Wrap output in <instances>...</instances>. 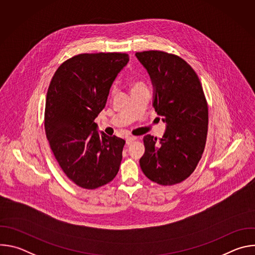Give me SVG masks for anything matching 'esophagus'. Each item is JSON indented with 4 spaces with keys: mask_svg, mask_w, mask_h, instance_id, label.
I'll use <instances>...</instances> for the list:
<instances>
[{
    "mask_svg": "<svg viewBox=\"0 0 255 255\" xmlns=\"http://www.w3.org/2000/svg\"><path fill=\"white\" fill-rule=\"evenodd\" d=\"M137 140V137H135V136H130V137H128L127 139H126V143L128 144V145H130L132 142H134V141H136Z\"/></svg>",
    "mask_w": 255,
    "mask_h": 255,
    "instance_id": "obj_1",
    "label": "esophagus"
}]
</instances>
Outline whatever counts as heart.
<instances>
[{
  "instance_id": "1",
  "label": "heart",
  "mask_w": 255,
  "mask_h": 255,
  "mask_svg": "<svg viewBox=\"0 0 255 255\" xmlns=\"http://www.w3.org/2000/svg\"><path fill=\"white\" fill-rule=\"evenodd\" d=\"M141 86H144L142 83H140V82H136V83H134L133 84V86H132V90L133 89H135V88H138V87H141ZM115 92V89H113L112 90V93H114Z\"/></svg>"
}]
</instances>
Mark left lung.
<instances>
[{
	"label": "left lung",
	"instance_id": "8db88e82",
	"mask_svg": "<svg viewBox=\"0 0 255 255\" xmlns=\"http://www.w3.org/2000/svg\"><path fill=\"white\" fill-rule=\"evenodd\" d=\"M154 88L153 107L166 123L158 140L145 135L140 167L150 180L172 186L197 167L206 145L208 104L193 67L177 55L159 50L136 52Z\"/></svg>",
	"mask_w": 255,
	"mask_h": 255
}]
</instances>
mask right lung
Listing matches in <instances>:
<instances>
[{"mask_svg": "<svg viewBox=\"0 0 255 255\" xmlns=\"http://www.w3.org/2000/svg\"><path fill=\"white\" fill-rule=\"evenodd\" d=\"M129 56L120 52L83 53L65 60L51 79L44 128L65 175L87 190L98 189L119 171L125 140L98 133L95 119Z\"/></svg>", "mask_w": 255, "mask_h": 255, "instance_id": "1", "label": "right lung"}]
</instances>
